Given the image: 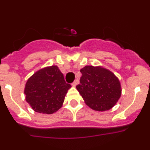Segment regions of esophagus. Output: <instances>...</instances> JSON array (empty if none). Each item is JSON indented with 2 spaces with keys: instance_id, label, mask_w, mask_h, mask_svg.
<instances>
[{
  "instance_id": "obj_1",
  "label": "esophagus",
  "mask_w": 150,
  "mask_h": 150,
  "mask_svg": "<svg viewBox=\"0 0 150 150\" xmlns=\"http://www.w3.org/2000/svg\"><path fill=\"white\" fill-rule=\"evenodd\" d=\"M78 83H79V81H78V79H75V81H74V82L72 83V86H73V87H75V86H76Z\"/></svg>"
}]
</instances>
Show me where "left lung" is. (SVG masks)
Masks as SVG:
<instances>
[{"label": "left lung", "instance_id": "obj_1", "mask_svg": "<svg viewBox=\"0 0 150 150\" xmlns=\"http://www.w3.org/2000/svg\"><path fill=\"white\" fill-rule=\"evenodd\" d=\"M80 82L76 86L85 103L96 111L112 108L121 96L118 78L109 69L101 66H85Z\"/></svg>", "mask_w": 150, "mask_h": 150}]
</instances>
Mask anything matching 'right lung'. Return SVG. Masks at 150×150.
Instances as JSON below:
<instances>
[{
	"mask_svg": "<svg viewBox=\"0 0 150 150\" xmlns=\"http://www.w3.org/2000/svg\"><path fill=\"white\" fill-rule=\"evenodd\" d=\"M71 85L56 65L46 67L35 72L25 88V99L34 111L52 114L62 106Z\"/></svg>",
	"mask_w": 150,
	"mask_h": 150,
	"instance_id": "right-lung-1",
	"label": "right lung"
}]
</instances>
